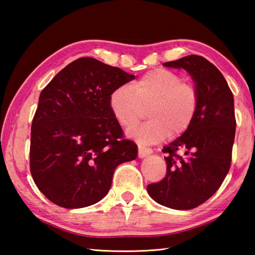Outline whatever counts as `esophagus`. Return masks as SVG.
Returning a JSON list of instances; mask_svg holds the SVG:
<instances>
[{
    "instance_id": "34e87169",
    "label": "esophagus",
    "mask_w": 255,
    "mask_h": 255,
    "mask_svg": "<svg viewBox=\"0 0 255 255\" xmlns=\"http://www.w3.org/2000/svg\"><path fill=\"white\" fill-rule=\"evenodd\" d=\"M153 153L152 148L148 147H143V146H138V157L139 158H144L146 156H148Z\"/></svg>"
}]
</instances>
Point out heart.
Returning a JSON list of instances; mask_svg holds the SVG:
<instances>
[{
  "label": "heart",
  "instance_id": "heart-1",
  "mask_svg": "<svg viewBox=\"0 0 255 255\" xmlns=\"http://www.w3.org/2000/svg\"><path fill=\"white\" fill-rule=\"evenodd\" d=\"M198 106L196 86L164 68L146 73L131 86H118L109 97L112 115L124 128L136 125L147 109L149 122L128 130L129 136L144 145L159 143L170 133H183L191 126Z\"/></svg>",
  "mask_w": 255,
  "mask_h": 255
}]
</instances>
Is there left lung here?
<instances>
[{"label":"left lung","mask_w":255,"mask_h":255,"mask_svg":"<svg viewBox=\"0 0 255 255\" xmlns=\"http://www.w3.org/2000/svg\"><path fill=\"white\" fill-rule=\"evenodd\" d=\"M163 65L183 68L191 75L199 106L191 126L163 147L166 175L148 184L147 192L159 205L189 210L208 200L230 171L236 127L234 98L225 77L202 56L189 55ZM179 150L186 156L179 155Z\"/></svg>","instance_id":"obj_1"}]
</instances>
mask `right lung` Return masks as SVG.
<instances>
[{
  "mask_svg": "<svg viewBox=\"0 0 255 255\" xmlns=\"http://www.w3.org/2000/svg\"><path fill=\"white\" fill-rule=\"evenodd\" d=\"M135 76L82 57L42 90L32 119L30 171L38 189L59 207L83 208L109 192L115 169L137 157L124 139L109 97Z\"/></svg>",
  "mask_w": 255,
  "mask_h": 255,
  "instance_id": "1",
  "label": "right lung"
}]
</instances>
